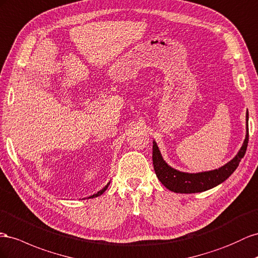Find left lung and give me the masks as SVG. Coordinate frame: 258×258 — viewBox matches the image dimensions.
Returning a JSON list of instances; mask_svg holds the SVG:
<instances>
[{"label": "left lung", "instance_id": "obj_1", "mask_svg": "<svg viewBox=\"0 0 258 258\" xmlns=\"http://www.w3.org/2000/svg\"><path fill=\"white\" fill-rule=\"evenodd\" d=\"M248 143V113H246V137L242 148L233 159L218 169L199 173H187L171 168L167 164L158 150L155 141H153V165L159 181L167 189L176 193H198L210 190L224 182L238 168L241 159L244 157Z\"/></svg>", "mask_w": 258, "mask_h": 258}]
</instances>
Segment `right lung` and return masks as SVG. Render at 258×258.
Wrapping results in <instances>:
<instances>
[{
    "instance_id": "1",
    "label": "right lung",
    "mask_w": 258,
    "mask_h": 258,
    "mask_svg": "<svg viewBox=\"0 0 258 258\" xmlns=\"http://www.w3.org/2000/svg\"><path fill=\"white\" fill-rule=\"evenodd\" d=\"M108 185H109V182H108V183H107V184H106L105 186H104L102 190H100V191H99V192H97V193H95V194H93V196H91V197H90V199H91V198L93 199V198H96V197H100V196H101V194H103L104 192H105V191H106V189H107V187H108Z\"/></svg>"
}]
</instances>
